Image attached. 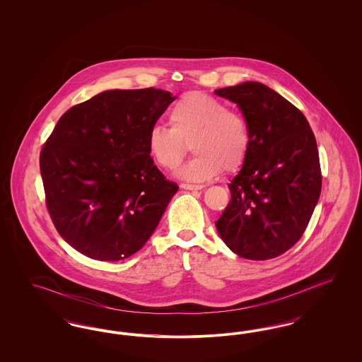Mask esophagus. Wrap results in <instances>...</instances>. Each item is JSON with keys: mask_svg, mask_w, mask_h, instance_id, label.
<instances>
[{"mask_svg": "<svg viewBox=\"0 0 362 362\" xmlns=\"http://www.w3.org/2000/svg\"><path fill=\"white\" fill-rule=\"evenodd\" d=\"M180 189H204V186H198V185H189V183H182L180 185Z\"/></svg>", "mask_w": 362, "mask_h": 362, "instance_id": "34e87169", "label": "esophagus"}]
</instances>
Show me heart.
Returning a JSON list of instances; mask_svg holds the SVG:
<instances>
[{
  "label": "heart",
  "mask_w": 362,
  "mask_h": 362,
  "mask_svg": "<svg viewBox=\"0 0 362 362\" xmlns=\"http://www.w3.org/2000/svg\"><path fill=\"white\" fill-rule=\"evenodd\" d=\"M170 126L153 124L146 137L148 152L164 170L176 168L192 145L195 157L176 176L189 182H206L225 170H240L250 152L251 134L239 112L228 110L218 99L189 92L168 111Z\"/></svg>",
  "instance_id": "heart-1"
}]
</instances>
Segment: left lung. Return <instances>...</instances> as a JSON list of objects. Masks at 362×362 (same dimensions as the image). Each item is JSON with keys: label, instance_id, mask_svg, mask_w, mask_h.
Here are the masks:
<instances>
[{"label": "left lung", "instance_id": "obj_1", "mask_svg": "<svg viewBox=\"0 0 362 362\" xmlns=\"http://www.w3.org/2000/svg\"><path fill=\"white\" fill-rule=\"evenodd\" d=\"M214 93L238 104L251 134L216 228L241 258H276L300 240L319 201L316 139L303 112L264 84L247 81Z\"/></svg>", "mask_w": 362, "mask_h": 362}]
</instances>
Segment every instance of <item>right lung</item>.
I'll return each instance as SVG.
<instances>
[{
    "mask_svg": "<svg viewBox=\"0 0 362 362\" xmlns=\"http://www.w3.org/2000/svg\"><path fill=\"white\" fill-rule=\"evenodd\" d=\"M176 96L104 90L68 110L40 152L52 223L88 258H129L152 236L179 189L158 171L146 137Z\"/></svg>",
    "mask_w": 362,
    "mask_h": 362,
    "instance_id": "obj_1",
    "label": "right lung"
}]
</instances>
